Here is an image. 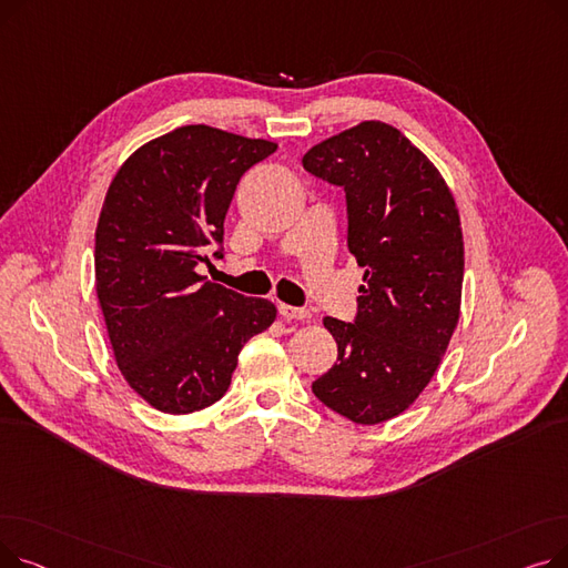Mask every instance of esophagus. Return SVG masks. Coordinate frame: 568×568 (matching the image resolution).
<instances>
[{
	"label": "esophagus",
	"mask_w": 568,
	"mask_h": 568,
	"mask_svg": "<svg viewBox=\"0 0 568 568\" xmlns=\"http://www.w3.org/2000/svg\"><path fill=\"white\" fill-rule=\"evenodd\" d=\"M278 313L285 320H308L311 317V313L306 308H294V306H287V304H278Z\"/></svg>",
	"instance_id": "obj_1"
}]
</instances>
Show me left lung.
I'll list each match as a JSON object with an SVG mask.
<instances>
[{"instance_id": "obj_1", "label": "left lung", "mask_w": 568, "mask_h": 568, "mask_svg": "<svg viewBox=\"0 0 568 568\" xmlns=\"http://www.w3.org/2000/svg\"><path fill=\"white\" fill-rule=\"evenodd\" d=\"M302 163L345 189L347 246L366 268L354 324L324 317L338 359L313 394L354 424H384L419 398L458 326V204L422 149L384 122L326 138Z\"/></svg>"}]
</instances>
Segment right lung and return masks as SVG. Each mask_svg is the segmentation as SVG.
I'll list each match as a JSON object with an SVG mask.
<instances>
[{
    "instance_id": "1",
    "label": "right lung",
    "mask_w": 568,
    "mask_h": 568,
    "mask_svg": "<svg viewBox=\"0 0 568 568\" xmlns=\"http://www.w3.org/2000/svg\"><path fill=\"white\" fill-rule=\"evenodd\" d=\"M276 146L193 124L144 142L112 176L97 225V296L119 371L159 412L221 400L239 352L276 320L272 302L195 272L223 242L239 179Z\"/></svg>"
}]
</instances>
